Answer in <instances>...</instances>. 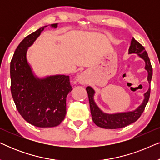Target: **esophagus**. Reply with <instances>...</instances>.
<instances>
[{"label":"esophagus","instance_id":"1","mask_svg":"<svg viewBox=\"0 0 160 160\" xmlns=\"http://www.w3.org/2000/svg\"><path fill=\"white\" fill-rule=\"evenodd\" d=\"M78 82L80 83V84H84L85 83V79H84V74H80L78 77Z\"/></svg>","mask_w":160,"mask_h":160}]
</instances>
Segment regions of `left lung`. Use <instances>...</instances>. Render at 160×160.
<instances>
[{
  "label": "left lung",
  "mask_w": 160,
  "mask_h": 160,
  "mask_svg": "<svg viewBox=\"0 0 160 160\" xmlns=\"http://www.w3.org/2000/svg\"><path fill=\"white\" fill-rule=\"evenodd\" d=\"M132 53L137 54L145 61V68L148 71L147 79L148 83L150 84L152 78L153 71L149 58H148L147 52L145 50V48L139 42H138L134 38H132V41H131L130 47L129 48V54ZM86 89L87 94H88L92 118L94 123L100 128L105 129H118L124 128V127L136 122L145 109L146 104L149 100L151 92V88H149L148 90L144 94L145 98H144L142 104L135 111L124 113H114V114H108V113L102 112L95 104V101H94V94H95L94 89L90 87H87Z\"/></svg>",
  "instance_id": "left-lung-1"
}]
</instances>
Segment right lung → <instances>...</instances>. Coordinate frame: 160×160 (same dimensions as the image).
Masks as SVG:
<instances>
[{"mask_svg":"<svg viewBox=\"0 0 160 160\" xmlns=\"http://www.w3.org/2000/svg\"><path fill=\"white\" fill-rule=\"evenodd\" d=\"M51 26L56 28L58 24ZM45 27L26 36L15 50L10 64L11 92L17 111L25 121L38 128H53L65 119L66 98L72 87L68 76L36 77L28 64V47Z\"/></svg>","mask_w":160,"mask_h":160,"instance_id":"1","label":"right lung"}]
</instances>
